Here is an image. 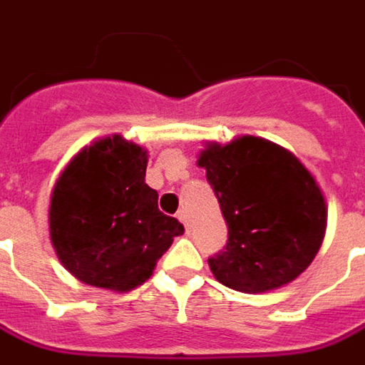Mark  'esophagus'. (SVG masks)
<instances>
[{
    "label": "esophagus",
    "instance_id": "34e87169",
    "mask_svg": "<svg viewBox=\"0 0 365 365\" xmlns=\"http://www.w3.org/2000/svg\"><path fill=\"white\" fill-rule=\"evenodd\" d=\"M177 217H178V221L182 222V225H185V229L188 231V229H190V225H188V212L182 209V211L177 212Z\"/></svg>",
    "mask_w": 365,
    "mask_h": 365
}]
</instances>
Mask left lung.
<instances>
[{"label":"left lung","instance_id":"8db88e82","mask_svg":"<svg viewBox=\"0 0 365 365\" xmlns=\"http://www.w3.org/2000/svg\"><path fill=\"white\" fill-rule=\"evenodd\" d=\"M207 170L229 241L209 259L215 279L243 293L279 289L297 279L324 243L327 207L299 158L257 136L207 144Z\"/></svg>","mask_w":365,"mask_h":365}]
</instances>
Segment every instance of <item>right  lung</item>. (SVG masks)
Returning <instances> with one entry per match:
<instances>
[{
  "mask_svg": "<svg viewBox=\"0 0 365 365\" xmlns=\"http://www.w3.org/2000/svg\"><path fill=\"white\" fill-rule=\"evenodd\" d=\"M148 154L120 134L84 146L58 177L50 200L56 255L76 279L130 291L150 279L156 261L185 227L158 211L144 182Z\"/></svg>",
  "mask_w": 365,
  "mask_h": 365,
  "instance_id": "1",
  "label": "right lung"
}]
</instances>
